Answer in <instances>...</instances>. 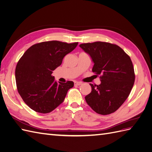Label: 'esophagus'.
<instances>
[{
	"label": "esophagus",
	"mask_w": 152,
	"mask_h": 152,
	"mask_svg": "<svg viewBox=\"0 0 152 152\" xmlns=\"http://www.w3.org/2000/svg\"><path fill=\"white\" fill-rule=\"evenodd\" d=\"M74 84H75V86H80L82 83L81 82H77V81H75V82H74Z\"/></svg>",
	"instance_id": "esophagus-1"
}]
</instances>
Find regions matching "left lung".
<instances>
[{
    "mask_svg": "<svg viewBox=\"0 0 152 152\" xmlns=\"http://www.w3.org/2000/svg\"><path fill=\"white\" fill-rule=\"evenodd\" d=\"M79 46L94 62L93 72L100 75L101 84H90L92 91L86 101L95 112L109 115L117 110L129 95L134 83L130 57L116 44L105 42L84 43Z\"/></svg>",
    "mask_w": 152,
    "mask_h": 152,
    "instance_id": "1",
    "label": "left lung"
}]
</instances>
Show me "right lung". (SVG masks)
<instances>
[{
  "instance_id": "obj_1",
  "label": "right lung",
  "mask_w": 152,
  "mask_h": 152,
  "mask_svg": "<svg viewBox=\"0 0 152 152\" xmlns=\"http://www.w3.org/2000/svg\"><path fill=\"white\" fill-rule=\"evenodd\" d=\"M77 45L57 40L40 42L31 45L20 59L15 70L17 89L31 109L48 113L63 102L74 83L58 82L51 74Z\"/></svg>"
}]
</instances>
